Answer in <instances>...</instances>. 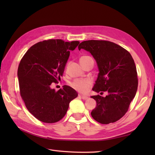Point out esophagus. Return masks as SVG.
<instances>
[{
  "mask_svg": "<svg viewBox=\"0 0 155 155\" xmlns=\"http://www.w3.org/2000/svg\"><path fill=\"white\" fill-rule=\"evenodd\" d=\"M78 97H79L80 98H81L82 99H83V100H86V99H87L88 98V97L87 96H85V95H82V94H78Z\"/></svg>",
  "mask_w": 155,
  "mask_h": 155,
  "instance_id": "1",
  "label": "esophagus"
}]
</instances>
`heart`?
<instances>
[{
    "label": "heart",
    "mask_w": 155,
    "mask_h": 155,
    "mask_svg": "<svg viewBox=\"0 0 155 155\" xmlns=\"http://www.w3.org/2000/svg\"><path fill=\"white\" fill-rule=\"evenodd\" d=\"M89 59H93L89 56H83L80 59L81 63L87 61ZM92 85V82L89 79H75L71 83V86L80 93H85Z\"/></svg>",
    "instance_id": "obj_1"
}]
</instances>
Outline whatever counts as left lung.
<instances>
[{
    "instance_id": "1",
    "label": "left lung",
    "mask_w": 155,
    "mask_h": 155,
    "mask_svg": "<svg viewBox=\"0 0 155 155\" xmlns=\"http://www.w3.org/2000/svg\"><path fill=\"white\" fill-rule=\"evenodd\" d=\"M83 48L93 56L99 72L93 91L103 94L92 96L97 107L91 115L99 123H114L128 111L135 97L138 87L137 72L132 56L120 46L108 41L90 40L82 42L78 49Z\"/></svg>"
}]
</instances>
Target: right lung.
I'll return each instance as SVG.
<instances>
[{"label": "right lung", "mask_w": 155, "mask_h": 155, "mask_svg": "<svg viewBox=\"0 0 155 155\" xmlns=\"http://www.w3.org/2000/svg\"><path fill=\"white\" fill-rule=\"evenodd\" d=\"M79 41L49 39L32 45L23 56L18 68L20 94L28 110L40 121L54 123L67 113L77 91L64 85L56 91L51 84L63 74L66 63Z\"/></svg>", "instance_id": "right-lung-1"}]
</instances>
